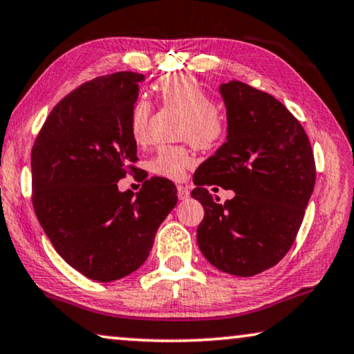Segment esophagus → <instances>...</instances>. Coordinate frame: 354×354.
<instances>
[{
    "label": "esophagus",
    "mask_w": 354,
    "mask_h": 354,
    "mask_svg": "<svg viewBox=\"0 0 354 354\" xmlns=\"http://www.w3.org/2000/svg\"><path fill=\"white\" fill-rule=\"evenodd\" d=\"M178 189V197H180L181 201H186L187 197H189V187L185 186V185H180L176 187Z\"/></svg>",
    "instance_id": "esophagus-1"
}]
</instances>
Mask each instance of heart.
<instances>
[{"instance_id":"heart-1","label":"heart","mask_w":354,"mask_h":354,"mask_svg":"<svg viewBox=\"0 0 354 354\" xmlns=\"http://www.w3.org/2000/svg\"><path fill=\"white\" fill-rule=\"evenodd\" d=\"M157 92L162 105L183 113L180 139L189 140L201 150L216 149L228 134V121L212 97L192 75L169 74L160 79ZM152 106L145 98H139L131 108L129 129L136 144L149 139V121ZM194 163V157L186 145H163L150 160V171L168 180H181L186 168Z\"/></svg>"}]
</instances>
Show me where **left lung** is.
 I'll return each mask as SVG.
<instances>
[{"instance_id": "left-lung-1", "label": "left lung", "mask_w": 354, "mask_h": 354, "mask_svg": "<svg viewBox=\"0 0 354 354\" xmlns=\"http://www.w3.org/2000/svg\"><path fill=\"white\" fill-rule=\"evenodd\" d=\"M226 142L194 173L204 207L197 244L212 266L238 277L277 266L293 246L315 185L309 138L283 103L248 84H221ZM233 189L220 205L206 187ZM216 191V187H214Z\"/></svg>"}]
</instances>
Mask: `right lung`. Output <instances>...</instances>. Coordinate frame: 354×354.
<instances>
[{"mask_svg": "<svg viewBox=\"0 0 354 354\" xmlns=\"http://www.w3.org/2000/svg\"><path fill=\"white\" fill-rule=\"evenodd\" d=\"M144 74L122 71L68 93L32 147V204L56 252L95 281H113L142 266L155 233L176 205V187L150 178L138 194L118 181L138 168L131 108Z\"/></svg>", "mask_w": 354, "mask_h": 354, "instance_id": "add662e5", "label": "right lung"}]
</instances>
